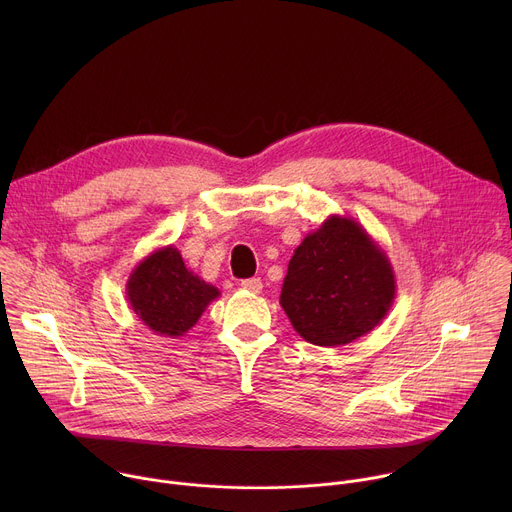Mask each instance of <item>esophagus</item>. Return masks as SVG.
<instances>
[{
    "label": "esophagus",
    "mask_w": 512,
    "mask_h": 512,
    "mask_svg": "<svg viewBox=\"0 0 512 512\" xmlns=\"http://www.w3.org/2000/svg\"><path fill=\"white\" fill-rule=\"evenodd\" d=\"M241 287L251 291V294H259V291L263 289V281L259 277H249V279L241 281Z\"/></svg>",
    "instance_id": "esophagus-1"
}]
</instances>
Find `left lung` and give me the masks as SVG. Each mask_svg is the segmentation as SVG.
<instances>
[{
	"instance_id": "1",
	"label": "left lung",
	"mask_w": 512,
	"mask_h": 512,
	"mask_svg": "<svg viewBox=\"0 0 512 512\" xmlns=\"http://www.w3.org/2000/svg\"><path fill=\"white\" fill-rule=\"evenodd\" d=\"M395 294L387 253L354 218L332 214L289 259L279 304L304 340L342 346L375 330Z\"/></svg>"
}]
</instances>
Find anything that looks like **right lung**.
I'll return each mask as SVG.
<instances>
[{"instance_id":"obj_1","label":"right lung","mask_w":512,"mask_h":512,"mask_svg":"<svg viewBox=\"0 0 512 512\" xmlns=\"http://www.w3.org/2000/svg\"><path fill=\"white\" fill-rule=\"evenodd\" d=\"M127 302L135 316L158 336H184L212 300L221 296L214 285L186 269L174 245L143 257L129 273Z\"/></svg>"}]
</instances>
